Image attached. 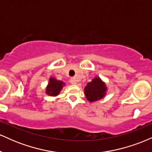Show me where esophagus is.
I'll return each mask as SVG.
<instances>
[{
	"label": "esophagus",
	"mask_w": 152,
	"mask_h": 152,
	"mask_svg": "<svg viewBox=\"0 0 152 152\" xmlns=\"http://www.w3.org/2000/svg\"><path fill=\"white\" fill-rule=\"evenodd\" d=\"M70 81H71V83H72V84H76V83H77V81H76V80L74 78H71Z\"/></svg>",
	"instance_id": "obj_1"
}]
</instances>
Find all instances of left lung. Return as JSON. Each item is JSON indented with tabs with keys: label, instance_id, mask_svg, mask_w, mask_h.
I'll return each instance as SVG.
<instances>
[{
	"label": "left lung",
	"instance_id": "obj_1",
	"mask_svg": "<svg viewBox=\"0 0 152 152\" xmlns=\"http://www.w3.org/2000/svg\"><path fill=\"white\" fill-rule=\"evenodd\" d=\"M106 88L99 78H95L88 83L85 87L84 92L86 99L91 102L102 99L106 94Z\"/></svg>",
	"mask_w": 152,
	"mask_h": 152
}]
</instances>
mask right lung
Instances as JSON below:
<instances>
[{"mask_svg":"<svg viewBox=\"0 0 152 152\" xmlns=\"http://www.w3.org/2000/svg\"><path fill=\"white\" fill-rule=\"evenodd\" d=\"M64 84V82L58 81L56 78H50L49 83H48V86L46 88V94L52 96H57L60 92V91L61 90Z\"/></svg>","mask_w":152,"mask_h":152,"instance_id":"right-lung-1","label":"right lung"}]
</instances>
